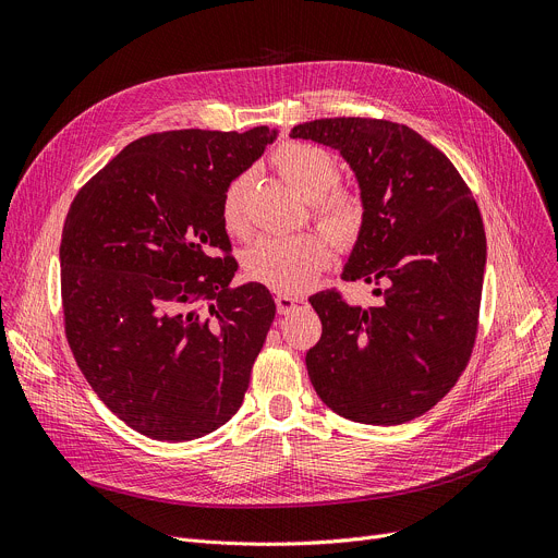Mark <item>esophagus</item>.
Instances as JSON below:
<instances>
[{
	"instance_id": "esophagus-1",
	"label": "esophagus",
	"mask_w": 558,
	"mask_h": 558,
	"mask_svg": "<svg viewBox=\"0 0 558 558\" xmlns=\"http://www.w3.org/2000/svg\"><path fill=\"white\" fill-rule=\"evenodd\" d=\"M305 305H307V301L301 299V296H287V294L276 296V307H278L280 314H291V312H296Z\"/></svg>"
}]
</instances>
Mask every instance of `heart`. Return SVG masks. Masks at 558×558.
Listing matches in <instances>:
<instances>
[{
    "mask_svg": "<svg viewBox=\"0 0 558 558\" xmlns=\"http://www.w3.org/2000/svg\"><path fill=\"white\" fill-rule=\"evenodd\" d=\"M274 165L282 179L303 198L312 201V217L339 244L353 242L366 219V205L357 192L337 187L341 165L324 146L307 142H287L274 154ZM253 173L240 171L226 185L221 196V217L230 232H248V192ZM330 242L318 232L264 234L244 253V271L255 282L282 294H299L307 289L330 262Z\"/></svg>",
    "mask_w": 558,
    "mask_h": 558,
    "instance_id": "obj_1",
    "label": "heart"
}]
</instances>
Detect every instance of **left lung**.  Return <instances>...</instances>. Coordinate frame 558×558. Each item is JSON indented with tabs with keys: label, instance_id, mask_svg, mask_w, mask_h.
<instances>
[{
	"label": "left lung",
	"instance_id": "8db88e82",
	"mask_svg": "<svg viewBox=\"0 0 558 558\" xmlns=\"http://www.w3.org/2000/svg\"><path fill=\"white\" fill-rule=\"evenodd\" d=\"M291 137L353 167L366 219L341 278L377 296L368 307L339 289L310 296L324 324L305 357L312 385L348 421L418 418L457 385L480 330L486 234L471 187L444 151L389 120H314Z\"/></svg>",
	"mask_w": 558,
	"mask_h": 558
}]
</instances>
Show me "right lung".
Segmentation results:
<instances>
[{
	"label": "right lung",
	"mask_w": 558,
	"mask_h": 558,
	"mask_svg": "<svg viewBox=\"0 0 558 558\" xmlns=\"http://www.w3.org/2000/svg\"><path fill=\"white\" fill-rule=\"evenodd\" d=\"M274 137L267 126L144 135L70 205L65 337L87 385L144 436L192 441L244 402L276 303L259 282L230 284L221 196Z\"/></svg>",
	"instance_id": "obj_1"
}]
</instances>
